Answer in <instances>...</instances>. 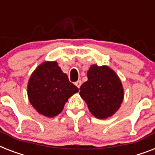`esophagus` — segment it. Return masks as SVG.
I'll return each mask as SVG.
<instances>
[{
  "instance_id": "1",
  "label": "esophagus",
  "mask_w": 155,
  "mask_h": 155,
  "mask_svg": "<svg viewBox=\"0 0 155 155\" xmlns=\"http://www.w3.org/2000/svg\"><path fill=\"white\" fill-rule=\"evenodd\" d=\"M75 86L78 87V88H80V86H81V84H82V82H81V80H78V81H76V82L75 83Z\"/></svg>"
}]
</instances>
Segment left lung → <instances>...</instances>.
<instances>
[{
	"label": "left lung",
	"mask_w": 155,
	"mask_h": 155,
	"mask_svg": "<svg viewBox=\"0 0 155 155\" xmlns=\"http://www.w3.org/2000/svg\"><path fill=\"white\" fill-rule=\"evenodd\" d=\"M87 80L81 85L80 95L90 113L98 119H105L120 108L124 88L117 73L108 66L91 65Z\"/></svg>",
	"instance_id": "left-lung-1"
}]
</instances>
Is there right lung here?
<instances>
[{"mask_svg": "<svg viewBox=\"0 0 155 155\" xmlns=\"http://www.w3.org/2000/svg\"><path fill=\"white\" fill-rule=\"evenodd\" d=\"M79 92L56 61H45L30 75L27 85L30 103L38 113L51 118L63 111L66 102Z\"/></svg>", "mask_w": 155, "mask_h": 155, "instance_id": "obj_1", "label": "right lung"}]
</instances>
